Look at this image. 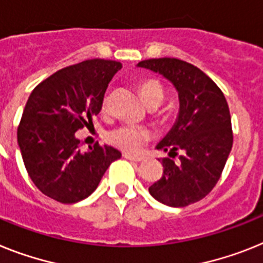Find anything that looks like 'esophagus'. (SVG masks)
<instances>
[{
    "mask_svg": "<svg viewBox=\"0 0 263 263\" xmlns=\"http://www.w3.org/2000/svg\"><path fill=\"white\" fill-rule=\"evenodd\" d=\"M123 156H124L125 159H128V160H132V162H136V163L142 162L143 159H144V156L143 155H132V154H124Z\"/></svg>",
    "mask_w": 263,
    "mask_h": 263,
    "instance_id": "esophagus-1",
    "label": "esophagus"
}]
</instances>
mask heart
Returning <instances> with one entry per match:
<instances>
[{
    "label": "heart",
    "mask_w": 263,
    "mask_h": 263,
    "mask_svg": "<svg viewBox=\"0 0 263 263\" xmlns=\"http://www.w3.org/2000/svg\"><path fill=\"white\" fill-rule=\"evenodd\" d=\"M140 92L145 104L160 105L164 99V90L160 83L156 80H145L140 85ZM108 109V98L103 100V111ZM107 140L112 145L125 152H135L149 140L148 129L140 125L124 124L108 132Z\"/></svg>",
    "instance_id": "heart-1"
}]
</instances>
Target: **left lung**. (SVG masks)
<instances>
[{
    "label": "left lung",
    "mask_w": 263,
    "mask_h": 263,
    "mask_svg": "<svg viewBox=\"0 0 263 263\" xmlns=\"http://www.w3.org/2000/svg\"><path fill=\"white\" fill-rule=\"evenodd\" d=\"M159 73L178 92L179 111L173 128L156 149L163 158V176L148 189L158 202L186 207L203 199L219 180L233 147L229 105L222 90L199 68L178 59H151L136 65ZM182 152L180 162L171 157Z\"/></svg>",
    "instance_id": "obj_1"
}]
</instances>
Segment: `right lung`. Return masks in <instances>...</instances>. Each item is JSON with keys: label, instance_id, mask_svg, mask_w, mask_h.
Returning a JSON list of instances; mask_svg holds the SVG:
<instances>
[{"label": "right lung", "instance_id": "1", "mask_svg": "<svg viewBox=\"0 0 263 263\" xmlns=\"http://www.w3.org/2000/svg\"><path fill=\"white\" fill-rule=\"evenodd\" d=\"M120 69L118 61H83L56 72L30 93L17 143L30 179L46 196L60 203L85 199L120 159V151L99 143L81 152L76 138L101 111L108 84Z\"/></svg>", "mask_w": 263, "mask_h": 263}]
</instances>
